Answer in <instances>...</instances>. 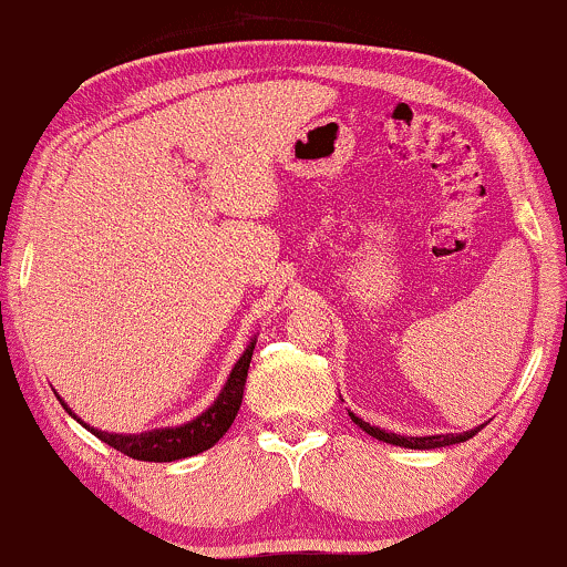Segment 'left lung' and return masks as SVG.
I'll return each mask as SVG.
<instances>
[{
	"mask_svg": "<svg viewBox=\"0 0 567 567\" xmlns=\"http://www.w3.org/2000/svg\"><path fill=\"white\" fill-rule=\"evenodd\" d=\"M351 422L357 424V427H362L368 435H373L375 441H383V443H392V446H403V449H443V446H454V443H462L467 441V437H473L476 432L484 427V424H478L476 430H465V432H441V435H416V437H408V435H398V432H386L381 427H373L370 422H362V419L357 416V413H351Z\"/></svg>",
	"mask_w": 567,
	"mask_h": 567,
	"instance_id": "obj_1",
	"label": "left lung"
}]
</instances>
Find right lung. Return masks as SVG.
<instances>
[{
	"mask_svg": "<svg viewBox=\"0 0 567 567\" xmlns=\"http://www.w3.org/2000/svg\"><path fill=\"white\" fill-rule=\"evenodd\" d=\"M254 346H257V334L248 340L246 351H243L240 359H237L235 368L229 370L227 383H224V389L218 392V398L213 400V403L205 408L197 419H192V422L186 424H178V427H159L148 432H105V430L89 427L86 422H81V419L70 411V405H66L59 394L56 398L72 419H78L91 435L105 441L107 446L115 449V452L132 456V460H143V462L184 460V456L208 452L210 446H216L218 437H224V432L233 427L237 411H240V403H243V389H246V375H248V364H251Z\"/></svg>",
	"mask_w": 567,
	"mask_h": 567,
	"instance_id": "obj_1",
	"label": "right lung"
}]
</instances>
